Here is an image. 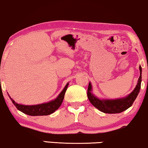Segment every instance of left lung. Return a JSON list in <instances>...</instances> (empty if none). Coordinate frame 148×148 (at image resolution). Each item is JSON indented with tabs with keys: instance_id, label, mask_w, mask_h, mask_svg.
<instances>
[{
	"instance_id": "obj_1",
	"label": "left lung",
	"mask_w": 148,
	"mask_h": 148,
	"mask_svg": "<svg viewBox=\"0 0 148 148\" xmlns=\"http://www.w3.org/2000/svg\"><path fill=\"white\" fill-rule=\"evenodd\" d=\"M140 76L137 86L131 93L127 97L118 99H100L92 93V84L89 83L88 88V98L90 102L99 110L105 114H119L132 106L135 100L139 93L141 83V66H139Z\"/></svg>"
}]
</instances>
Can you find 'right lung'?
<instances>
[{"instance_id":"right-lung-1","label":"right lung","mask_w":148,"mask_h":148,"mask_svg":"<svg viewBox=\"0 0 148 148\" xmlns=\"http://www.w3.org/2000/svg\"><path fill=\"white\" fill-rule=\"evenodd\" d=\"M69 83L66 84L65 86L64 89L60 93V95L58 96L56 99L53 100V101H49L48 103H42L39 105H24L18 104V103H15V101L11 99V97L9 96L11 101H12L13 105L16 107V108L19 111L24 113L25 114L29 115L32 116H47V115H50L57 110L60 107L62 104L63 99H64L65 92H66L67 88H68Z\"/></svg>"}]
</instances>
